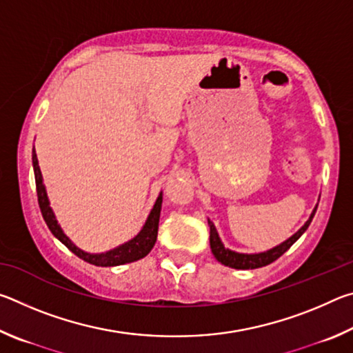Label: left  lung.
I'll return each mask as SVG.
<instances>
[{
    "label": "left lung",
    "instance_id": "8db88e82",
    "mask_svg": "<svg viewBox=\"0 0 353 353\" xmlns=\"http://www.w3.org/2000/svg\"><path fill=\"white\" fill-rule=\"evenodd\" d=\"M316 208H318V205L314 207V210L312 212V214H310L307 223L303 224L294 235L290 236L286 241L280 243L279 246L272 248L270 250H265V252H259V254H240V252H235V250L224 248V244H223V241H221V238L216 232V227H214L212 221L208 219V225H210V248H212L214 259L223 263L224 266L234 268V270H256V268H263V266L270 265V263L276 261L279 256H282L286 250H288L292 244H294L299 238L302 236L303 232L308 229V225H310V223H312V219L316 213Z\"/></svg>",
    "mask_w": 353,
    "mask_h": 353
}]
</instances>
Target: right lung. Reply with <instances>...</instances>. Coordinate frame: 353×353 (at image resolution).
I'll return each instance as SVG.
<instances>
[{"instance_id": "add662e5", "label": "right lung", "mask_w": 353, "mask_h": 353, "mask_svg": "<svg viewBox=\"0 0 353 353\" xmlns=\"http://www.w3.org/2000/svg\"><path fill=\"white\" fill-rule=\"evenodd\" d=\"M32 166H34V174H35V187H37L39 205H40L41 214H43L45 223L48 227H50L51 234L54 235L59 241L63 243L74 255H77L83 261L90 263V265H94V266H118V265H126V263L140 260L151 252L155 241H157L159 219H160V210H162V201H163L162 193L159 194V198L155 201L152 210L149 213L146 223L143 225V229L139 232V235L134 236L132 240H129L128 243L121 244V246H118L112 250H107V252L88 254V252H83V250L77 248L76 244H73V241L63 234L61 225H59L57 219L54 216V212H52V208L50 207V201H48L46 188L43 185V177H41V171L39 166L35 149H32Z\"/></svg>"}]
</instances>
